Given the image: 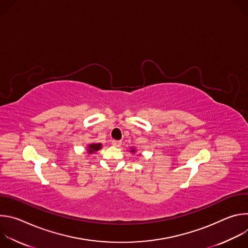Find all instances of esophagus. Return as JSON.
Listing matches in <instances>:
<instances>
[{
	"label": "esophagus",
	"instance_id": "esophagus-1",
	"mask_svg": "<svg viewBox=\"0 0 248 248\" xmlns=\"http://www.w3.org/2000/svg\"><path fill=\"white\" fill-rule=\"evenodd\" d=\"M112 144L115 147H120L122 145V141H120V140H113L112 141Z\"/></svg>",
	"mask_w": 248,
	"mask_h": 248
}]
</instances>
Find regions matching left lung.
Returning <instances> with one entry per match:
<instances>
[{
    "label": "left lung",
    "instance_id": "8db88e82",
    "mask_svg": "<svg viewBox=\"0 0 248 248\" xmlns=\"http://www.w3.org/2000/svg\"><path fill=\"white\" fill-rule=\"evenodd\" d=\"M129 152H131V153H135V152H136V149H134V148L130 147V150H129Z\"/></svg>",
    "mask_w": 248,
    "mask_h": 248
}]
</instances>
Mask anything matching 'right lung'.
<instances>
[{
    "instance_id": "obj_1",
    "label": "right lung",
    "mask_w": 248,
    "mask_h": 248,
    "mask_svg": "<svg viewBox=\"0 0 248 248\" xmlns=\"http://www.w3.org/2000/svg\"><path fill=\"white\" fill-rule=\"evenodd\" d=\"M102 148V144L101 143H90L87 145V153L90 154H94L95 152L99 151Z\"/></svg>"
}]
</instances>
